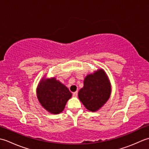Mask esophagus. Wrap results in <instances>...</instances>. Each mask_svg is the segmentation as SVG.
<instances>
[{"label": "esophagus", "mask_w": 149, "mask_h": 149, "mask_svg": "<svg viewBox=\"0 0 149 149\" xmlns=\"http://www.w3.org/2000/svg\"><path fill=\"white\" fill-rule=\"evenodd\" d=\"M77 94H78L77 91H75V92L73 93V96H74V97H77Z\"/></svg>", "instance_id": "obj_1"}]
</instances>
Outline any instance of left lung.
I'll use <instances>...</instances> for the list:
<instances>
[{"label":"left lung","instance_id":"obj_1","mask_svg":"<svg viewBox=\"0 0 149 149\" xmlns=\"http://www.w3.org/2000/svg\"><path fill=\"white\" fill-rule=\"evenodd\" d=\"M110 94L109 81L106 73L100 69L94 74L87 75L84 87L79 91L78 96L87 109L95 111L108 100Z\"/></svg>","mask_w":149,"mask_h":149}]
</instances>
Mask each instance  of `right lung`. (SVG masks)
<instances>
[{
  "label": "right lung",
  "instance_id": "1",
  "mask_svg": "<svg viewBox=\"0 0 149 149\" xmlns=\"http://www.w3.org/2000/svg\"><path fill=\"white\" fill-rule=\"evenodd\" d=\"M37 97L46 110L58 114L64 109L72 93L64 84L54 78L42 80L37 88Z\"/></svg>",
  "mask_w": 149,
  "mask_h": 149
}]
</instances>
